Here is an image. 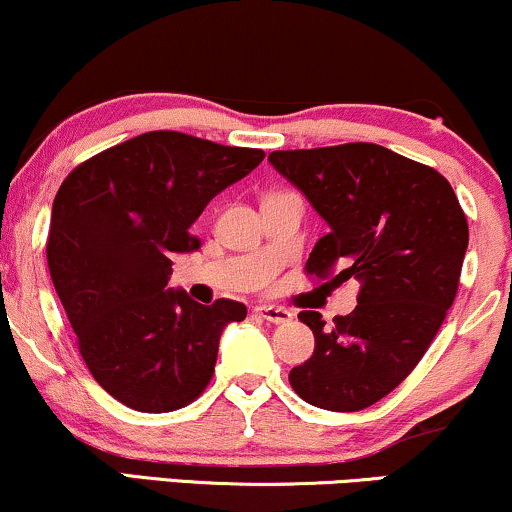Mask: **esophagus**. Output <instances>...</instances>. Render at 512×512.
Wrapping results in <instances>:
<instances>
[{
  "label": "esophagus",
  "instance_id": "obj_1",
  "mask_svg": "<svg viewBox=\"0 0 512 512\" xmlns=\"http://www.w3.org/2000/svg\"><path fill=\"white\" fill-rule=\"evenodd\" d=\"M255 315L267 319V322H272V324H288L293 319L291 312L283 310V307H276V305H257Z\"/></svg>",
  "mask_w": 512,
  "mask_h": 512
}]
</instances>
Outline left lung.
<instances>
[{
    "label": "left lung",
    "instance_id": "1",
    "mask_svg": "<svg viewBox=\"0 0 512 512\" xmlns=\"http://www.w3.org/2000/svg\"><path fill=\"white\" fill-rule=\"evenodd\" d=\"M269 164L307 197L329 233L305 269L360 281L357 307L326 329L319 312L298 319L315 353L288 374L317 408L365 410L415 369L458 293L467 219L451 183L432 166L372 143L279 150Z\"/></svg>",
    "mask_w": 512,
    "mask_h": 512
}]
</instances>
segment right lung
<instances>
[{
    "mask_svg": "<svg viewBox=\"0 0 512 512\" xmlns=\"http://www.w3.org/2000/svg\"><path fill=\"white\" fill-rule=\"evenodd\" d=\"M264 159L176 131L109 147L66 176L52 205L47 264L97 384L140 412H171L205 391L221 331L248 315L221 298L200 305L166 288L171 255L214 195Z\"/></svg>",
    "mask_w": 512,
    "mask_h": 512,
    "instance_id": "add662e5",
    "label": "right lung"
}]
</instances>
